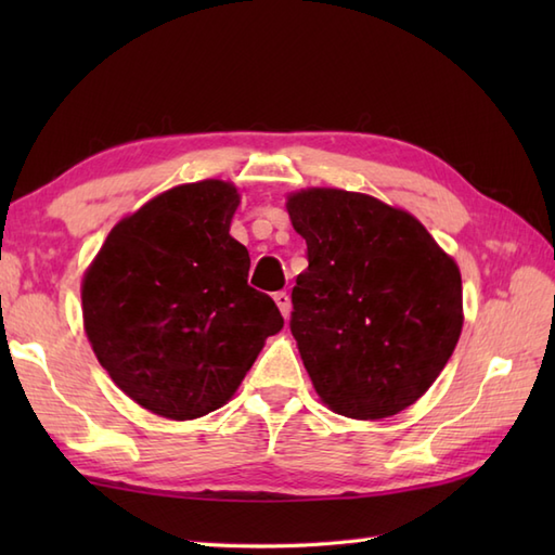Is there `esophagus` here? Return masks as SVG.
Segmentation results:
<instances>
[{
    "label": "esophagus",
    "instance_id": "obj_1",
    "mask_svg": "<svg viewBox=\"0 0 555 555\" xmlns=\"http://www.w3.org/2000/svg\"><path fill=\"white\" fill-rule=\"evenodd\" d=\"M274 300H276V305H279L281 314H284V320H288V317H291V296H288V293H286V291L274 293Z\"/></svg>",
    "mask_w": 555,
    "mask_h": 555
}]
</instances>
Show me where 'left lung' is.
Segmentation results:
<instances>
[{
	"instance_id": "left-lung-1",
	"label": "left lung",
	"mask_w": 555,
	"mask_h": 555,
	"mask_svg": "<svg viewBox=\"0 0 555 555\" xmlns=\"http://www.w3.org/2000/svg\"><path fill=\"white\" fill-rule=\"evenodd\" d=\"M308 269L291 293V334L314 391L352 420L415 403L463 332L460 269L422 223L372 195H288Z\"/></svg>"
}]
</instances>
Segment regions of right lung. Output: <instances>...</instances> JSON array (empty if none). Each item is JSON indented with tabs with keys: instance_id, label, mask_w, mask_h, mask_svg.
<instances>
[{
	"instance_id": "add662e5",
	"label": "right lung",
	"mask_w": 555,
	"mask_h": 555,
	"mask_svg": "<svg viewBox=\"0 0 555 555\" xmlns=\"http://www.w3.org/2000/svg\"><path fill=\"white\" fill-rule=\"evenodd\" d=\"M227 181L176 185L121 219L82 276V324L114 384L169 420L221 408L284 326L247 286L250 255L229 233Z\"/></svg>"
}]
</instances>
